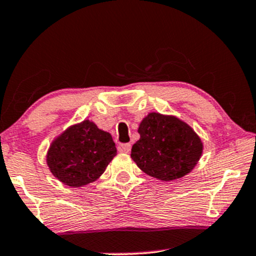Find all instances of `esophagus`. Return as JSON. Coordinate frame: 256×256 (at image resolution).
<instances>
[{"instance_id": "1", "label": "esophagus", "mask_w": 256, "mask_h": 256, "mask_svg": "<svg viewBox=\"0 0 256 256\" xmlns=\"http://www.w3.org/2000/svg\"><path fill=\"white\" fill-rule=\"evenodd\" d=\"M118 151L124 152V154H128V152L131 151V144H119Z\"/></svg>"}]
</instances>
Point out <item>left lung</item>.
Listing matches in <instances>:
<instances>
[{
    "label": "left lung",
    "mask_w": 256,
    "mask_h": 256,
    "mask_svg": "<svg viewBox=\"0 0 256 256\" xmlns=\"http://www.w3.org/2000/svg\"><path fill=\"white\" fill-rule=\"evenodd\" d=\"M140 138L131 157L148 176L164 182L186 176L202 154L203 144L195 131L174 116L152 112L142 120Z\"/></svg>",
    "instance_id": "1"
}]
</instances>
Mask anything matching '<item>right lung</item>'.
Segmentation results:
<instances>
[{
  "label": "right lung",
  "mask_w": 256,
  "mask_h": 256,
  "mask_svg": "<svg viewBox=\"0 0 256 256\" xmlns=\"http://www.w3.org/2000/svg\"><path fill=\"white\" fill-rule=\"evenodd\" d=\"M116 154L111 134L94 122L84 120L70 126L52 143L47 164L58 180L78 188L99 178Z\"/></svg>",
  "instance_id": "add662e5"
}]
</instances>
